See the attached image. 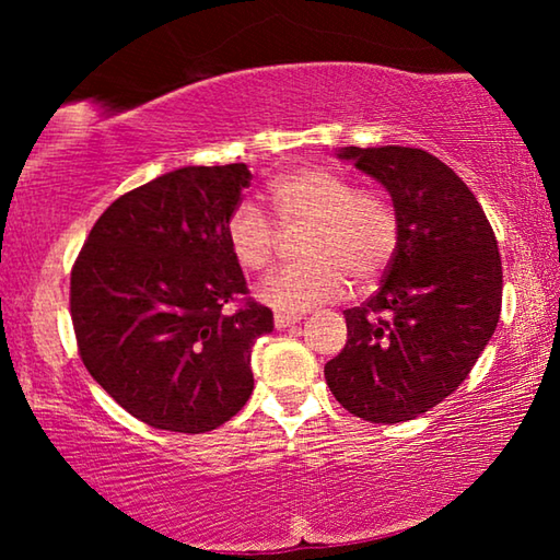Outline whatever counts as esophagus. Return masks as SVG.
<instances>
[{
	"label": "esophagus",
	"mask_w": 560,
	"mask_h": 560,
	"mask_svg": "<svg viewBox=\"0 0 560 560\" xmlns=\"http://www.w3.org/2000/svg\"><path fill=\"white\" fill-rule=\"evenodd\" d=\"M301 324V316H291V314H277L273 316V326H277L279 330L281 328H289V326H296Z\"/></svg>",
	"instance_id": "esophagus-1"
}]
</instances>
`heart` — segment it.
Returning <instances> with one entry per match:
<instances>
[{
  "instance_id": "1",
  "label": "heart",
  "mask_w": 560,
  "mask_h": 560,
  "mask_svg": "<svg viewBox=\"0 0 560 560\" xmlns=\"http://www.w3.org/2000/svg\"><path fill=\"white\" fill-rule=\"evenodd\" d=\"M267 195L281 224L311 222V230L303 240L308 261L289 264L259 283L257 296L264 306L279 314H303L343 296L348 277L355 283L375 281L393 261L400 242L395 205L377 192H363L336 170H289L271 179ZM224 236L244 271L267 269L279 240L269 217L249 200L226 217Z\"/></svg>"
}]
</instances>
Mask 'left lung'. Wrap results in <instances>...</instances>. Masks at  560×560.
Listing matches in <instances>:
<instances>
[{
  "label": "left lung",
  "mask_w": 560,
  "mask_h": 560,
  "mask_svg": "<svg viewBox=\"0 0 560 560\" xmlns=\"http://www.w3.org/2000/svg\"><path fill=\"white\" fill-rule=\"evenodd\" d=\"M400 217L383 287L346 311V348L326 363L336 400L368 422H407L464 383L501 311L497 236L471 189L420 148H340Z\"/></svg>",
  "instance_id": "1"
}]
</instances>
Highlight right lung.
<instances>
[{
	"label": "right lung",
	"instance_id": "1",
	"mask_svg": "<svg viewBox=\"0 0 560 560\" xmlns=\"http://www.w3.org/2000/svg\"><path fill=\"white\" fill-rule=\"evenodd\" d=\"M244 163L187 165L118 197L71 271L79 353L103 390L150 428L200 434L254 390L252 346L273 330L226 246V217L249 187Z\"/></svg>",
	"mask_w": 560,
	"mask_h": 560
}]
</instances>
